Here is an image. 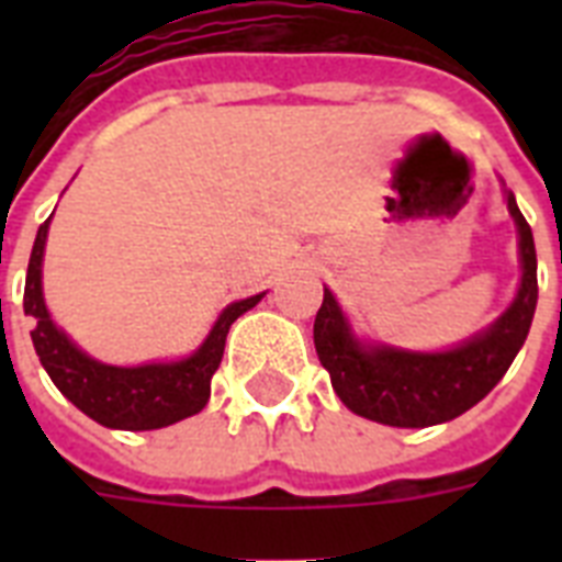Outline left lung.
<instances>
[{
	"mask_svg": "<svg viewBox=\"0 0 562 562\" xmlns=\"http://www.w3.org/2000/svg\"><path fill=\"white\" fill-rule=\"evenodd\" d=\"M505 194L519 229L522 282L505 315L461 347L411 352L387 344H361L333 291L324 289V303L315 317V350L321 364L329 370L335 393L352 414L396 428L437 426L461 417L502 382L516 352L522 350L537 308V250L531 227L516 206L514 192Z\"/></svg>",
	"mask_w": 562,
	"mask_h": 562,
	"instance_id": "left-lung-1",
	"label": "left lung"
}]
</instances>
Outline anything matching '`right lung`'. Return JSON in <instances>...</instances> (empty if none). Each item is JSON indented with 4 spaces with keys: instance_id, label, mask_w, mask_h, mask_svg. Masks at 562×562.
<instances>
[{
    "instance_id": "right-lung-1",
    "label": "right lung",
    "mask_w": 562,
    "mask_h": 562,
    "mask_svg": "<svg viewBox=\"0 0 562 562\" xmlns=\"http://www.w3.org/2000/svg\"><path fill=\"white\" fill-rule=\"evenodd\" d=\"M48 221L52 218L40 224L31 247L22 308L25 315L34 317L31 341L57 391L101 426L125 428V431H151L198 414L210 400L212 373L218 370L224 356L229 326L247 308H254L265 294L229 303L189 359L169 361V364H139V368L101 364L78 350L64 329H57L55 321L48 317L43 300V250H46Z\"/></svg>"
}]
</instances>
